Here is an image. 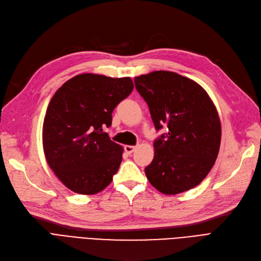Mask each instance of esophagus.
Returning <instances> with one entry per match:
<instances>
[{"label": "esophagus", "mask_w": 261, "mask_h": 261, "mask_svg": "<svg viewBox=\"0 0 261 261\" xmlns=\"http://www.w3.org/2000/svg\"><path fill=\"white\" fill-rule=\"evenodd\" d=\"M134 149H136V146H132V145H125L124 146V150H125V152H128V153H132L134 151Z\"/></svg>", "instance_id": "1"}]
</instances>
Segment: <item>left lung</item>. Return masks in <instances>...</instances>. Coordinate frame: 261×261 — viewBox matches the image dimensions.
<instances>
[{"label":"left lung","instance_id":"1","mask_svg":"<svg viewBox=\"0 0 261 261\" xmlns=\"http://www.w3.org/2000/svg\"><path fill=\"white\" fill-rule=\"evenodd\" d=\"M157 130L153 159L145 168L150 184L163 195L195 188L213 168L221 140L216 106L198 83L174 72L155 71L134 79Z\"/></svg>","mask_w":261,"mask_h":261}]
</instances>
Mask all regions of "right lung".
<instances>
[{"label": "right lung", "mask_w": 261, "mask_h": 261, "mask_svg": "<svg viewBox=\"0 0 261 261\" xmlns=\"http://www.w3.org/2000/svg\"><path fill=\"white\" fill-rule=\"evenodd\" d=\"M133 87L130 77L85 73L53 95L43 122V148L48 166L66 188L95 195L112 182L123 147L103 128L112 124L114 109Z\"/></svg>", "instance_id": "obj_1"}]
</instances>
